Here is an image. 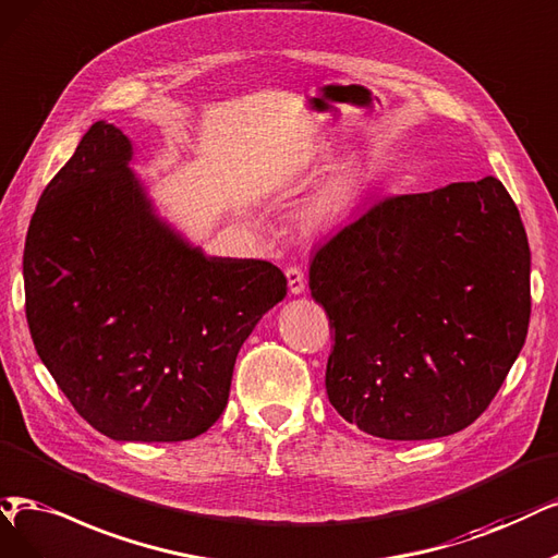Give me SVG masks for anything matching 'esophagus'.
Instances as JSON below:
<instances>
[{
  "label": "esophagus",
  "mask_w": 558,
  "mask_h": 558,
  "mask_svg": "<svg viewBox=\"0 0 558 558\" xmlns=\"http://www.w3.org/2000/svg\"><path fill=\"white\" fill-rule=\"evenodd\" d=\"M287 276V284H290V292L292 294H303L305 292V276L299 266H290L284 271Z\"/></svg>",
  "instance_id": "esophagus-1"
}]
</instances>
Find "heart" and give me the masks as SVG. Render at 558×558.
Returning a JSON list of instances; mask_svg holds the SVG:
<instances>
[{
  "label": "heart",
  "instance_id": "1",
  "mask_svg": "<svg viewBox=\"0 0 558 558\" xmlns=\"http://www.w3.org/2000/svg\"><path fill=\"white\" fill-rule=\"evenodd\" d=\"M338 199H340V193H331V195L322 197V199L313 206L311 214H307V216H311V220H322V218H326L328 214L333 211V206L338 204Z\"/></svg>",
  "mask_w": 558,
  "mask_h": 558
}]
</instances>
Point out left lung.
Listing matches in <instances>:
<instances>
[{"mask_svg":"<svg viewBox=\"0 0 558 558\" xmlns=\"http://www.w3.org/2000/svg\"><path fill=\"white\" fill-rule=\"evenodd\" d=\"M529 274L524 225L499 179L379 199L311 264L336 333L328 400L381 439L464 429L522 352Z\"/></svg>","mask_w":558,"mask_h":558,"instance_id":"1","label":"left lung"}]
</instances>
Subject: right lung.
<instances>
[{
    "instance_id": "obj_1",
    "label": "right lung",
    "mask_w": 558,
    "mask_h": 558,
    "mask_svg": "<svg viewBox=\"0 0 558 558\" xmlns=\"http://www.w3.org/2000/svg\"><path fill=\"white\" fill-rule=\"evenodd\" d=\"M133 144L96 121L46 185L23 255L36 354L114 441H185L230 398L241 344L287 294L264 259L206 257L160 220Z\"/></svg>"
}]
</instances>
